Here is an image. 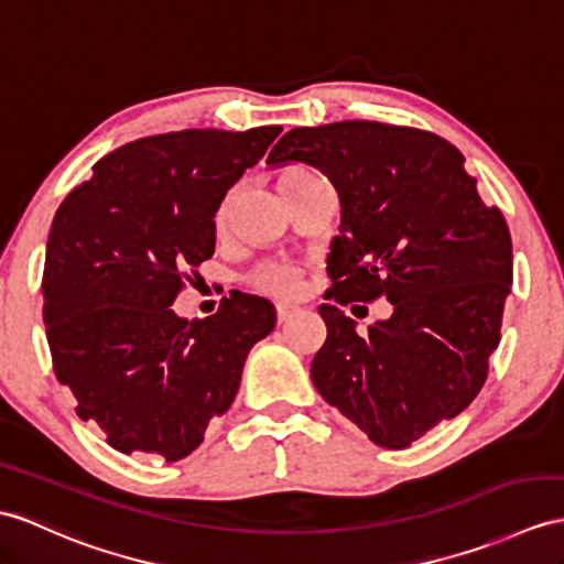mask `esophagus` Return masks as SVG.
Wrapping results in <instances>:
<instances>
[{
  "instance_id": "34e87169",
  "label": "esophagus",
  "mask_w": 564,
  "mask_h": 564,
  "mask_svg": "<svg viewBox=\"0 0 564 564\" xmlns=\"http://www.w3.org/2000/svg\"><path fill=\"white\" fill-rule=\"evenodd\" d=\"M296 313H299V306H292V304H278V323L282 325V323H286V321H292Z\"/></svg>"
}]
</instances>
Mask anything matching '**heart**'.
<instances>
[{
	"mask_svg": "<svg viewBox=\"0 0 564 564\" xmlns=\"http://www.w3.org/2000/svg\"><path fill=\"white\" fill-rule=\"evenodd\" d=\"M313 170L308 167H301V164H294V167H286L280 176V184L286 182H301V178H315ZM229 219V200H225L219 205L217 210V227L223 229ZM253 286L260 292H265L270 296H280V299H290L299 292L301 286V270L292 263H286V260H268V263L260 265L253 278H251Z\"/></svg>",
	"mask_w": 564,
	"mask_h": 564,
	"instance_id": "obj_1",
	"label": "heart"
}]
</instances>
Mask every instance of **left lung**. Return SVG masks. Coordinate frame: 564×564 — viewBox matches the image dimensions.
I'll return each instance as SVG.
<instances>
[{
  "mask_svg": "<svg viewBox=\"0 0 564 564\" xmlns=\"http://www.w3.org/2000/svg\"><path fill=\"white\" fill-rule=\"evenodd\" d=\"M290 162L321 170L341 205L313 386L376 445L404 449L484 388L512 284L510 229L480 200L459 150L429 131L359 119L299 127L268 155L270 167ZM378 295L395 311L359 334L338 306Z\"/></svg>",
  "mask_w": 564,
  "mask_h": 564,
  "instance_id": "left-lung-1",
  "label": "left lung"
}]
</instances>
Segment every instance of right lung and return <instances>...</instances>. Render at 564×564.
Returning a JSON list of instances; mask_svg holds the SVG:
<instances>
[{
	"mask_svg": "<svg viewBox=\"0 0 564 564\" xmlns=\"http://www.w3.org/2000/svg\"><path fill=\"white\" fill-rule=\"evenodd\" d=\"M282 127L184 129L121 145L52 219L43 296L52 366L123 455L184 459L231 406L251 347L274 327L263 296L203 321L174 299L215 253V213Z\"/></svg>",
	"mask_w": 564,
	"mask_h": 564,
	"instance_id": "right-lung-1",
	"label": "right lung"
}]
</instances>
